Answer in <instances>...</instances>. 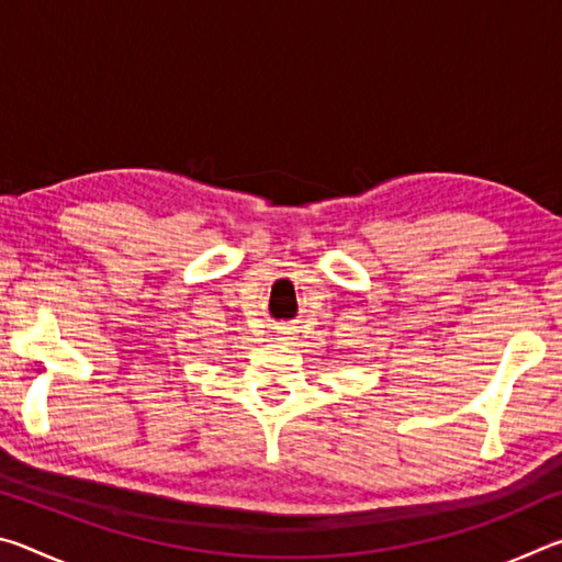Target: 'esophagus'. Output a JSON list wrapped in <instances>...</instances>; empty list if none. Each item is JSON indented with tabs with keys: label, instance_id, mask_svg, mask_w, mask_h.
<instances>
[{
	"label": "esophagus",
	"instance_id": "esophagus-1",
	"mask_svg": "<svg viewBox=\"0 0 562 562\" xmlns=\"http://www.w3.org/2000/svg\"><path fill=\"white\" fill-rule=\"evenodd\" d=\"M280 335L284 337V335H292V331H290V327H282V329H280Z\"/></svg>",
	"mask_w": 562,
	"mask_h": 562
}]
</instances>
